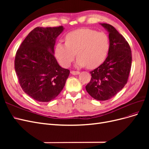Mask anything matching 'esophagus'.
Instances as JSON below:
<instances>
[{"mask_svg":"<svg viewBox=\"0 0 149 149\" xmlns=\"http://www.w3.org/2000/svg\"><path fill=\"white\" fill-rule=\"evenodd\" d=\"M71 73L73 75H77L80 73L79 71H71Z\"/></svg>","mask_w":149,"mask_h":149,"instance_id":"esophagus-1","label":"esophagus"}]
</instances>
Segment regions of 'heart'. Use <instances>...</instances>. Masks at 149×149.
Masks as SVG:
<instances>
[{
  "mask_svg": "<svg viewBox=\"0 0 149 149\" xmlns=\"http://www.w3.org/2000/svg\"><path fill=\"white\" fill-rule=\"evenodd\" d=\"M65 40V43L58 42L55 48V56L63 67H69L77 53L78 66L95 68L104 61L109 52V40L103 32L78 29L68 33Z\"/></svg>",
  "mask_w": 149,
  "mask_h": 149,
  "instance_id": "obj_1",
  "label": "heart"
}]
</instances>
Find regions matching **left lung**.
Here are the masks:
<instances>
[{"label":"left lung","mask_w":149,"mask_h":149,"mask_svg":"<svg viewBox=\"0 0 149 149\" xmlns=\"http://www.w3.org/2000/svg\"><path fill=\"white\" fill-rule=\"evenodd\" d=\"M109 32V49L103 63L90 71L91 79L86 86L89 94L98 101L114 97L127 82L132 64V53L128 42L113 26L101 24Z\"/></svg>","instance_id":"left-lung-1"}]
</instances>
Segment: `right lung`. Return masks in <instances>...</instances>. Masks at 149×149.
<instances>
[{
    "instance_id": "obj_1",
    "label": "right lung",
    "mask_w": 149,
    "mask_h": 149,
    "mask_svg": "<svg viewBox=\"0 0 149 149\" xmlns=\"http://www.w3.org/2000/svg\"><path fill=\"white\" fill-rule=\"evenodd\" d=\"M63 26L31 30L17 49L15 70L23 91L33 100L49 102L63 89L69 70L61 68L54 56L56 39Z\"/></svg>"
}]
</instances>
